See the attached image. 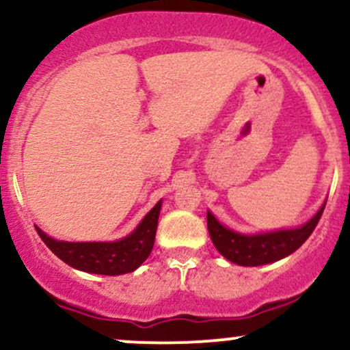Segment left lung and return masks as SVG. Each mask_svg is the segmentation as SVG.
Masks as SVG:
<instances>
[{
	"label": "left lung",
	"instance_id": "left-lung-1",
	"mask_svg": "<svg viewBox=\"0 0 350 350\" xmlns=\"http://www.w3.org/2000/svg\"><path fill=\"white\" fill-rule=\"evenodd\" d=\"M324 207L326 204L308 224L295 228V230H278L262 235H242L220 226L211 212H207V228L212 243L215 245L220 255L226 256L232 263L242 265V267H258V265L276 262V260L284 258L298 250L316 228Z\"/></svg>",
	"mask_w": 350,
	"mask_h": 350
}]
</instances>
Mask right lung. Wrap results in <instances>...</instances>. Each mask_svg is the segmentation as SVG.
Segmentation results:
<instances>
[{
  "label": "right lung",
  "instance_id": "add662e5",
  "mask_svg": "<svg viewBox=\"0 0 350 350\" xmlns=\"http://www.w3.org/2000/svg\"><path fill=\"white\" fill-rule=\"evenodd\" d=\"M161 200L148 212L136 230L118 242H57L36 227L42 242L72 268L97 275H123L135 271L150 256L154 245Z\"/></svg>",
  "mask_w": 350,
  "mask_h": 350
}]
</instances>
